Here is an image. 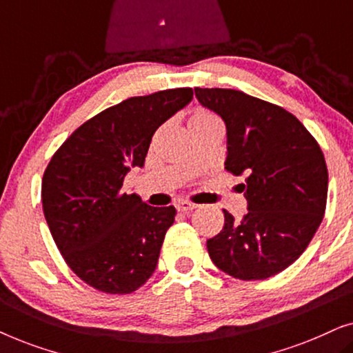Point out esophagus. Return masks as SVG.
Listing matches in <instances>:
<instances>
[{
	"instance_id": "obj_1",
	"label": "esophagus",
	"mask_w": 353,
	"mask_h": 353,
	"mask_svg": "<svg viewBox=\"0 0 353 353\" xmlns=\"http://www.w3.org/2000/svg\"><path fill=\"white\" fill-rule=\"evenodd\" d=\"M175 207L180 212H190L196 209V204H192V202H188V201H178Z\"/></svg>"
}]
</instances>
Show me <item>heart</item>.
<instances>
[{"label":"heart","instance_id":"obj_1","mask_svg":"<svg viewBox=\"0 0 353 353\" xmlns=\"http://www.w3.org/2000/svg\"><path fill=\"white\" fill-rule=\"evenodd\" d=\"M216 119L214 114H210L209 110H204V109H197L194 114L191 115L190 119V125L191 123H199V122H209V120H214Z\"/></svg>","mask_w":353,"mask_h":353}]
</instances>
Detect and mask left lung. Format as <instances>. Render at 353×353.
<instances>
[{
	"label": "left lung",
	"instance_id": "8db88e82",
	"mask_svg": "<svg viewBox=\"0 0 353 353\" xmlns=\"http://www.w3.org/2000/svg\"><path fill=\"white\" fill-rule=\"evenodd\" d=\"M226 125L225 168L244 175L248 214L223 210V230L207 239L212 262L230 276L267 279L296 262L326 209L327 168L316 139L286 109L238 90L194 88Z\"/></svg>",
	"mask_w": 353,
	"mask_h": 353
}]
</instances>
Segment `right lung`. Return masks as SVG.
<instances>
[{"instance_id": "1", "label": "right lung", "mask_w": 353, "mask_h": 353, "mask_svg": "<svg viewBox=\"0 0 353 353\" xmlns=\"http://www.w3.org/2000/svg\"><path fill=\"white\" fill-rule=\"evenodd\" d=\"M191 99V88L125 99L86 120L48 163L41 202L52 239L72 272L101 292L137 291L157 267L176 210L123 192V178L144 165L152 134Z\"/></svg>"}]
</instances>
